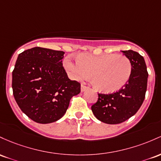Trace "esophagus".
<instances>
[{
	"label": "esophagus",
	"instance_id": "1",
	"mask_svg": "<svg viewBox=\"0 0 161 161\" xmlns=\"http://www.w3.org/2000/svg\"><path fill=\"white\" fill-rule=\"evenodd\" d=\"M86 89H87V86L84 85V84H81V86H80V90H81V92H84V91H85V90H86Z\"/></svg>",
	"mask_w": 161,
	"mask_h": 161
}]
</instances>
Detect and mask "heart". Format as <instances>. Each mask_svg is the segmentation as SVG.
Returning <instances> with one entry per match:
<instances>
[{
  "mask_svg": "<svg viewBox=\"0 0 161 161\" xmlns=\"http://www.w3.org/2000/svg\"><path fill=\"white\" fill-rule=\"evenodd\" d=\"M64 66L75 80H83L90 75L92 85L103 93H113L123 87L132 71L129 58L115 54H80L76 57V62L66 58Z\"/></svg>",
  "mask_w": 161,
  "mask_h": 161,
  "instance_id": "heart-1",
  "label": "heart"
}]
</instances>
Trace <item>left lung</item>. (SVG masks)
<instances>
[{
  "label": "left lung",
  "instance_id": "left-lung-1",
  "mask_svg": "<svg viewBox=\"0 0 161 161\" xmlns=\"http://www.w3.org/2000/svg\"><path fill=\"white\" fill-rule=\"evenodd\" d=\"M132 64L130 79L122 89L109 94L98 93V100L91 106L96 118L106 124H119L138 112L147 90V66L144 58L132 50L122 51Z\"/></svg>",
  "mask_w": 161,
  "mask_h": 161
}]
</instances>
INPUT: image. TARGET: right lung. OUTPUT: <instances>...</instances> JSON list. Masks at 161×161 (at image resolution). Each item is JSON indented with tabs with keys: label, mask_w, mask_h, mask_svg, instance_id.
Here are the masks:
<instances>
[{
	"label": "right lung",
	"mask_w": 161,
	"mask_h": 161,
	"mask_svg": "<svg viewBox=\"0 0 161 161\" xmlns=\"http://www.w3.org/2000/svg\"><path fill=\"white\" fill-rule=\"evenodd\" d=\"M64 52L35 47L18 55L12 72L14 99L34 122L52 123L65 114L70 100L80 92V84L68 78Z\"/></svg>",
	"instance_id": "add662e5"
}]
</instances>
